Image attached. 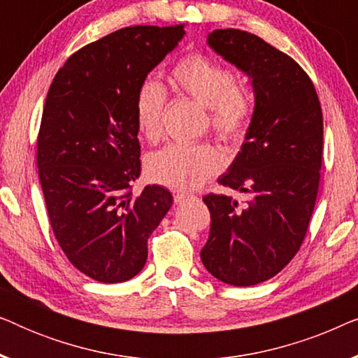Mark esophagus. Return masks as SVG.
Listing matches in <instances>:
<instances>
[{"mask_svg": "<svg viewBox=\"0 0 358 358\" xmlns=\"http://www.w3.org/2000/svg\"><path fill=\"white\" fill-rule=\"evenodd\" d=\"M192 197V195H189V194H185V192H178L174 195V203H178V205H180V203H184V202H187V200Z\"/></svg>", "mask_w": 358, "mask_h": 358, "instance_id": "obj_1", "label": "esophagus"}]
</instances>
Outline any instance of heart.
<instances>
[{
  "instance_id": "1",
  "label": "heart",
  "mask_w": 358,
  "mask_h": 358,
  "mask_svg": "<svg viewBox=\"0 0 358 358\" xmlns=\"http://www.w3.org/2000/svg\"><path fill=\"white\" fill-rule=\"evenodd\" d=\"M171 83L180 94L207 107L210 129L220 140L229 145L243 141L254 106L249 91L238 85L228 66L203 53H190L173 68ZM166 101L164 87L156 81H145L136 92V125L150 143H156L163 135ZM222 168V155L208 143H174L151 153L146 159L148 178L174 190L197 189Z\"/></svg>"
}]
</instances>
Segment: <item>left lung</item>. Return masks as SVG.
Instances as JSON below:
<instances>
[{
    "label": "left lung",
    "mask_w": 358,
    "mask_h": 358,
    "mask_svg": "<svg viewBox=\"0 0 358 358\" xmlns=\"http://www.w3.org/2000/svg\"><path fill=\"white\" fill-rule=\"evenodd\" d=\"M208 45L252 80L256 106L246 141L218 182L248 194L203 197L212 215L200 257L218 280L251 287L277 275L300 251L322 164V110L306 71L261 37L217 29Z\"/></svg>",
    "instance_id": "8db88e82"
}]
</instances>
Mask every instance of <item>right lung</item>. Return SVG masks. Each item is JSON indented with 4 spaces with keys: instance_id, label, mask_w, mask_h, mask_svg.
I'll use <instances>...</instances> for the list:
<instances>
[{
    "instance_id": "right-lung-1",
    "label": "right lung",
    "mask_w": 358,
    "mask_h": 358,
    "mask_svg": "<svg viewBox=\"0 0 358 358\" xmlns=\"http://www.w3.org/2000/svg\"><path fill=\"white\" fill-rule=\"evenodd\" d=\"M184 24L124 27L68 58L53 78L37 136L48 220L73 266L102 283L130 280L173 194L141 174L135 97L184 37Z\"/></svg>"
}]
</instances>
